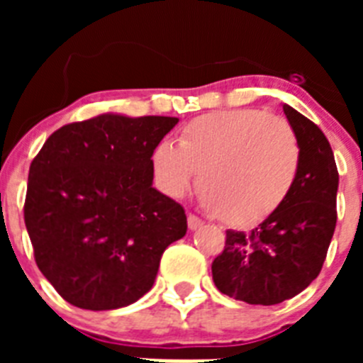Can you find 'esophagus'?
<instances>
[{
    "label": "esophagus",
    "mask_w": 363,
    "mask_h": 363,
    "mask_svg": "<svg viewBox=\"0 0 363 363\" xmlns=\"http://www.w3.org/2000/svg\"><path fill=\"white\" fill-rule=\"evenodd\" d=\"M187 223H189V229L191 230H196L203 225V221L196 216V214H189L187 216Z\"/></svg>",
    "instance_id": "34e87169"
}]
</instances>
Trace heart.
<instances>
[{
  "mask_svg": "<svg viewBox=\"0 0 363 363\" xmlns=\"http://www.w3.org/2000/svg\"><path fill=\"white\" fill-rule=\"evenodd\" d=\"M301 150L293 127L256 108L211 112L182 130L178 145L152 154L160 187L179 196L200 172L205 205L230 225H252L280 209L293 191Z\"/></svg>",
  "mask_w": 363,
  "mask_h": 363,
  "instance_id": "1",
  "label": "heart"
}]
</instances>
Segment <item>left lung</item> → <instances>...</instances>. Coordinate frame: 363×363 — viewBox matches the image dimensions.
Masks as SVG:
<instances>
[{
	"mask_svg": "<svg viewBox=\"0 0 363 363\" xmlns=\"http://www.w3.org/2000/svg\"><path fill=\"white\" fill-rule=\"evenodd\" d=\"M301 150L293 191L277 213L251 233L227 230L213 262L218 291L251 306H274L296 296L318 277L336 227L338 169L325 134L284 105Z\"/></svg>",
	"mask_w": 363,
	"mask_h": 363,
	"instance_id": "8db88e82",
	"label": "left lung"
}]
</instances>
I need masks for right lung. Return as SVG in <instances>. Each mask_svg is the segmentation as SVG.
Returning a JSON list of instances; mask_svg holds the SVG:
<instances>
[{"label":"right lung","mask_w":363,"mask_h":363,"mask_svg":"<svg viewBox=\"0 0 363 363\" xmlns=\"http://www.w3.org/2000/svg\"><path fill=\"white\" fill-rule=\"evenodd\" d=\"M178 118L101 114L63 125L28 171L25 225L43 277L79 309L149 293L163 251L187 233L178 201L152 187V154Z\"/></svg>","instance_id":"right-lung-1"}]
</instances>
